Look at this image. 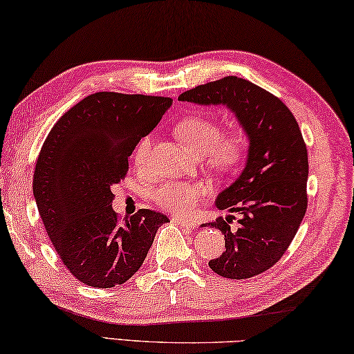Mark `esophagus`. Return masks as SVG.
<instances>
[{"instance_id":"34e87169","label":"esophagus","mask_w":354,"mask_h":354,"mask_svg":"<svg viewBox=\"0 0 354 354\" xmlns=\"http://www.w3.org/2000/svg\"><path fill=\"white\" fill-rule=\"evenodd\" d=\"M173 221H175L176 224H179V226L187 227V229H195L196 227V223L195 221L185 220V218H181V216H173Z\"/></svg>"}]
</instances>
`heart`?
I'll return each mask as SVG.
<instances>
[{
	"label": "heart",
	"instance_id": "1",
	"mask_svg": "<svg viewBox=\"0 0 354 354\" xmlns=\"http://www.w3.org/2000/svg\"><path fill=\"white\" fill-rule=\"evenodd\" d=\"M178 139L187 147L190 153L203 158L207 155L209 162L216 169H232L241 160L246 149V140L241 133H229L221 136L220 125L207 115H189L179 120L175 127ZM150 151V138H144L134 149V162L142 167ZM203 187L194 183H167L153 192V201L160 209L171 214L187 215L199 203Z\"/></svg>",
	"mask_w": 354,
	"mask_h": 354
}]
</instances>
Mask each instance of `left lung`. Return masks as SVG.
<instances>
[{"label":"left lung","mask_w":354,"mask_h":354,"mask_svg":"<svg viewBox=\"0 0 354 354\" xmlns=\"http://www.w3.org/2000/svg\"><path fill=\"white\" fill-rule=\"evenodd\" d=\"M178 100L224 105L249 140L240 176L215 199L216 209L239 212V227L230 229L232 215L207 223L226 241L210 269L232 280L268 271L285 254L306 212L308 153L297 120L279 97L235 75L189 89Z\"/></svg>","instance_id":"left-lung-1"}]
</instances>
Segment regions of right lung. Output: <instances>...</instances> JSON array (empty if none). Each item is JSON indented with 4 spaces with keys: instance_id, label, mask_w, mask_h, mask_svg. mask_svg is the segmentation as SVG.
Listing matches in <instances>:
<instances>
[{
    "instance_id": "right-lung-1",
    "label": "right lung",
    "mask_w": 354,
    "mask_h": 354,
    "mask_svg": "<svg viewBox=\"0 0 354 354\" xmlns=\"http://www.w3.org/2000/svg\"><path fill=\"white\" fill-rule=\"evenodd\" d=\"M170 97L95 93L57 120L34 171V198L57 254L82 283L113 288L142 266L169 218L140 209L118 220L111 185L165 111Z\"/></svg>"
}]
</instances>
